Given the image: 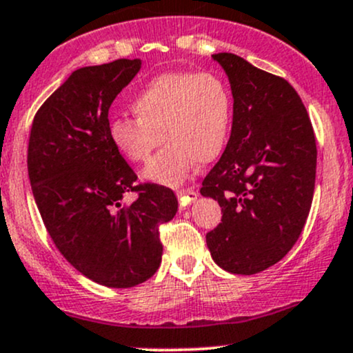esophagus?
I'll use <instances>...</instances> for the list:
<instances>
[{"mask_svg":"<svg viewBox=\"0 0 353 353\" xmlns=\"http://www.w3.org/2000/svg\"><path fill=\"white\" fill-rule=\"evenodd\" d=\"M177 197H179L181 206L185 208V206H189L191 203H194V201L197 199V191L194 188L181 189V191H177Z\"/></svg>","mask_w":353,"mask_h":353,"instance_id":"1","label":"esophagus"}]
</instances>
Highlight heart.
<instances>
[{
	"instance_id": "b5f03b06",
	"label": "heart",
	"mask_w": 353,
	"mask_h": 353,
	"mask_svg": "<svg viewBox=\"0 0 353 353\" xmlns=\"http://www.w3.org/2000/svg\"><path fill=\"white\" fill-rule=\"evenodd\" d=\"M135 119L108 123V137L122 157L147 164L162 139L169 142L144 177L164 185L181 184L197 162H211L228 141L233 94L214 72H164L150 79L130 102Z\"/></svg>"
}]
</instances>
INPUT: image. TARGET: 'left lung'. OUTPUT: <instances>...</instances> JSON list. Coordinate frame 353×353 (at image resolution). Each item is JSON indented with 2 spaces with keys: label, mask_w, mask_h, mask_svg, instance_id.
Instances as JSON below:
<instances>
[{
  "label": "left lung",
  "mask_w": 353,
  "mask_h": 353,
  "mask_svg": "<svg viewBox=\"0 0 353 353\" xmlns=\"http://www.w3.org/2000/svg\"><path fill=\"white\" fill-rule=\"evenodd\" d=\"M212 58L234 103L230 141L201 188L223 211L206 243L223 270L254 274L280 261L303 231L315 189V134L285 79L233 53Z\"/></svg>",
  "instance_id": "obj_1"
}]
</instances>
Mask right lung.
<instances>
[{
  "label": "right lung",
  "instance_id": "1",
  "mask_svg": "<svg viewBox=\"0 0 353 353\" xmlns=\"http://www.w3.org/2000/svg\"><path fill=\"white\" fill-rule=\"evenodd\" d=\"M139 70V58L75 70L38 108L28 141L30 183L50 238L73 268L110 288L156 273L159 226L177 211L169 188L135 183L108 137V108ZM127 192L138 199L125 207Z\"/></svg>",
  "mask_w": 353,
  "mask_h": 353
}]
</instances>
